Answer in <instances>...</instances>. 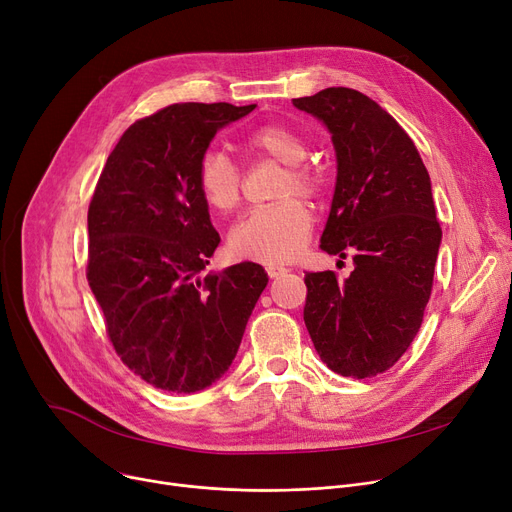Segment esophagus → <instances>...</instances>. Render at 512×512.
<instances>
[{"instance_id": "1", "label": "esophagus", "mask_w": 512, "mask_h": 512, "mask_svg": "<svg viewBox=\"0 0 512 512\" xmlns=\"http://www.w3.org/2000/svg\"><path fill=\"white\" fill-rule=\"evenodd\" d=\"M265 272H267V276H270V278L274 280V278H278V276L286 274L288 270H286V267H280V265H267V267H265Z\"/></svg>"}]
</instances>
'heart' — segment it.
<instances>
[{
  "label": "heart",
  "mask_w": 512,
  "mask_h": 512,
  "mask_svg": "<svg viewBox=\"0 0 512 512\" xmlns=\"http://www.w3.org/2000/svg\"><path fill=\"white\" fill-rule=\"evenodd\" d=\"M245 149L255 157H270L284 164L278 197L282 201L247 211L228 236L230 253L236 259L259 263H284L297 257L313 232L309 205L294 197H319L326 176L305 161L309 143L284 124H263L245 137ZM197 188L203 203L215 213H230L242 193V170L220 149H207L197 161Z\"/></svg>",
  "instance_id": "1"
}]
</instances>
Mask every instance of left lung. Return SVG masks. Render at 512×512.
I'll return each mask as SVG.
<instances>
[{"instance_id": "1", "label": "left lung", "mask_w": 512, "mask_h": 512, "mask_svg": "<svg viewBox=\"0 0 512 512\" xmlns=\"http://www.w3.org/2000/svg\"><path fill=\"white\" fill-rule=\"evenodd\" d=\"M292 103L328 126L336 149L319 249L355 261L342 282L305 274V326L332 371L373 378L407 353L432 294L442 240L432 182L405 128L367 95L330 87Z\"/></svg>"}]
</instances>
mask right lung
<instances>
[{
	"mask_svg": "<svg viewBox=\"0 0 512 512\" xmlns=\"http://www.w3.org/2000/svg\"><path fill=\"white\" fill-rule=\"evenodd\" d=\"M253 110L168 105L122 134L97 180L87 280L114 351L159 390L191 394L220 380L267 286L251 261L199 278L220 234L199 195L197 161L215 132Z\"/></svg>",
	"mask_w": 512,
	"mask_h": 512,
	"instance_id": "obj_1",
	"label": "right lung"
}]
</instances>
